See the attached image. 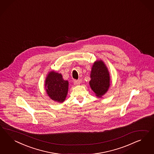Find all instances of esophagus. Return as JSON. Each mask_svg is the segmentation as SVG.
<instances>
[{
	"label": "esophagus",
	"instance_id": "esophagus-1",
	"mask_svg": "<svg viewBox=\"0 0 154 154\" xmlns=\"http://www.w3.org/2000/svg\"><path fill=\"white\" fill-rule=\"evenodd\" d=\"M81 84L80 81H77V80H75L74 81V84L75 85H79Z\"/></svg>",
	"mask_w": 154,
	"mask_h": 154
}]
</instances>
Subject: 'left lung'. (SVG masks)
Instances as JSON below:
<instances>
[{
	"label": "left lung",
	"instance_id": "left-lung-1",
	"mask_svg": "<svg viewBox=\"0 0 154 154\" xmlns=\"http://www.w3.org/2000/svg\"><path fill=\"white\" fill-rule=\"evenodd\" d=\"M90 86L98 98H102L110 86V75L107 66L102 60L93 63L90 73Z\"/></svg>",
	"mask_w": 154,
	"mask_h": 154
}]
</instances>
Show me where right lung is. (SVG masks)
<instances>
[{
  "instance_id": "add662e5",
  "label": "right lung",
  "mask_w": 154,
  "mask_h": 154,
  "mask_svg": "<svg viewBox=\"0 0 154 154\" xmlns=\"http://www.w3.org/2000/svg\"><path fill=\"white\" fill-rule=\"evenodd\" d=\"M45 87L48 96L57 103L64 102L68 92L69 82L63 79L61 73L50 72L45 79Z\"/></svg>"
}]
</instances>
